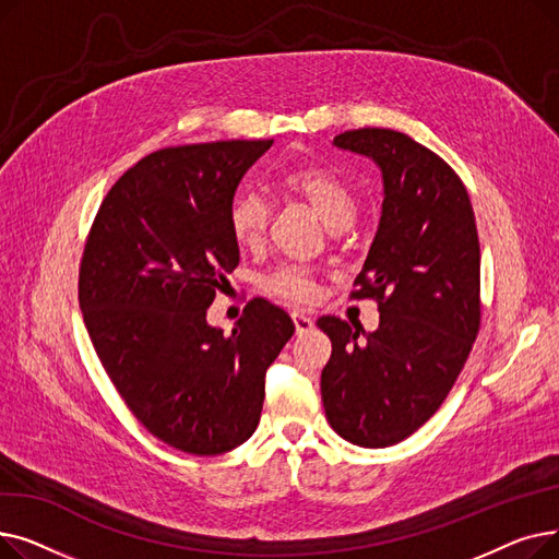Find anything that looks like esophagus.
Instances as JSON below:
<instances>
[{
    "label": "esophagus",
    "instance_id": "1",
    "mask_svg": "<svg viewBox=\"0 0 559 559\" xmlns=\"http://www.w3.org/2000/svg\"><path fill=\"white\" fill-rule=\"evenodd\" d=\"M292 321H295V329H297L299 335H304V333L314 329V319L310 314H306V312H299V310L292 312Z\"/></svg>",
    "mask_w": 559,
    "mask_h": 559
}]
</instances>
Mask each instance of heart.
<instances>
[{
    "mask_svg": "<svg viewBox=\"0 0 559 559\" xmlns=\"http://www.w3.org/2000/svg\"><path fill=\"white\" fill-rule=\"evenodd\" d=\"M283 194L299 199L331 228H344L356 217V197L348 186L326 167L295 165L278 176ZM272 219L270 203L258 192H240L228 205V230L240 247L253 249L262 242ZM264 289L289 301H308L314 297V276L306 264L287 262L264 278Z\"/></svg>",
    "mask_w": 559,
    "mask_h": 559,
    "instance_id": "1",
    "label": "heart"
}]
</instances>
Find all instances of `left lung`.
I'll use <instances>...</instances> for the list:
<instances>
[{"instance_id": "obj_1", "label": "left lung", "mask_w": 559, "mask_h": 559, "mask_svg": "<svg viewBox=\"0 0 559 559\" xmlns=\"http://www.w3.org/2000/svg\"><path fill=\"white\" fill-rule=\"evenodd\" d=\"M333 142L383 171V215L350 292L373 299L380 321L365 333L333 314L317 319L333 344L321 401L346 442L383 449L437 413L472 354L480 242L464 183L428 146L392 129L344 131Z\"/></svg>"}]
</instances>
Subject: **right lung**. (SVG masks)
Here are the masks:
<instances>
[{
    "label": "right lung",
    "mask_w": 559,
    "mask_h": 559,
    "mask_svg": "<svg viewBox=\"0 0 559 559\" xmlns=\"http://www.w3.org/2000/svg\"><path fill=\"white\" fill-rule=\"evenodd\" d=\"M274 140L165 146L127 169L85 238L79 306L133 417L160 442L219 455L253 435L264 371L295 335L289 314L251 299L226 335L205 321L240 262L228 205Z\"/></svg>",
    "instance_id": "right-lung-1"
}]
</instances>
